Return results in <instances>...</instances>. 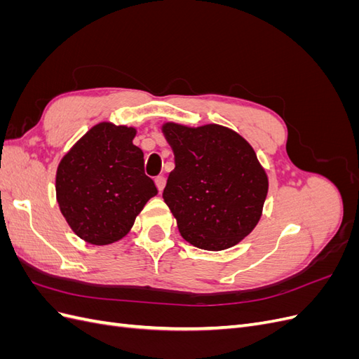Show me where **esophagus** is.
<instances>
[{"label": "esophagus", "mask_w": 359, "mask_h": 359, "mask_svg": "<svg viewBox=\"0 0 359 359\" xmlns=\"http://www.w3.org/2000/svg\"><path fill=\"white\" fill-rule=\"evenodd\" d=\"M154 182H156L158 191H163V189H165V186H166V178L163 175H158L154 178Z\"/></svg>", "instance_id": "1"}]
</instances>
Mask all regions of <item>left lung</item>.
Masks as SVG:
<instances>
[{
	"label": "left lung",
	"mask_w": 359,
	"mask_h": 359,
	"mask_svg": "<svg viewBox=\"0 0 359 359\" xmlns=\"http://www.w3.org/2000/svg\"><path fill=\"white\" fill-rule=\"evenodd\" d=\"M175 156L163 191L184 240L219 252L252 232L262 215L268 177L255 149L233 130L165 123Z\"/></svg>",
	"instance_id": "obj_1"
}]
</instances>
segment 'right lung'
Here are the masks:
<instances>
[{"mask_svg": "<svg viewBox=\"0 0 359 359\" xmlns=\"http://www.w3.org/2000/svg\"><path fill=\"white\" fill-rule=\"evenodd\" d=\"M135 127L99 123L60 161L57 201L72 231L83 241L107 245L132 229L137 214L157 194L144 172Z\"/></svg>", "mask_w": 359, "mask_h": 359, "instance_id": "obj_1", "label": "right lung"}]
</instances>
